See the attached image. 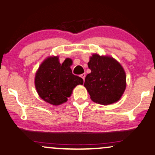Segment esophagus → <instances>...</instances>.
Listing matches in <instances>:
<instances>
[{"label":"esophagus","mask_w":155,"mask_h":155,"mask_svg":"<svg viewBox=\"0 0 155 155\" xmlns=\"http://www.w3.org/2000/svg\"><path fill=\"white\" fill-rule=\"evenodd\" d=\"M80 76H81V77L82 78V79H83L84 80V79H85V77H86V74H85V73L81 74V75H80Z\"/></svg>","instance_id":"obj_1"}]
</instances>
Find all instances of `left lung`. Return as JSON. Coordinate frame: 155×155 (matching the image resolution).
I'll return each mask as SVG.
<instances>
[{
    "label": "left lung",
    "mask_w": 155,
    "mask_h": 155,
    "mask_svg": "<svg viewBox=\"0 0 155 155\" xmlns=\"http://www.w3.org/2000/svg\"><path fill=\"white\" fill-rule=\"evenodd\" d=\"M91 70L84 86L93 101L103 105L117 101L126 87V76L120 63L110 57L93 54L88 63Z\"/></svg>",
    "instance_id": "8db88e82"
}]
</instances>
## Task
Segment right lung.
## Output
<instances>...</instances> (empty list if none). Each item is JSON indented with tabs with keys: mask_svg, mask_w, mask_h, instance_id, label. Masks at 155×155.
<instances>
[{
	"mask_svg": "<svg viewBox=\"0 0 155 155\" xmlns=\"http://www.w3.org/2000/svg\"><path fill=\"white\" fill-rule=\"evenodd\" d=\"M71 63L67 59L61 64L57 57L43 61L35 80L37 91L43 100L54 106L61 104L67 101L75 86L84 84L81 77L72 74Z\"/></svg>",
	"mask_w": 155,
	"mask_h": 155,
	"instance_id": "1",
	"label": "right lung"
}]
</instances>
